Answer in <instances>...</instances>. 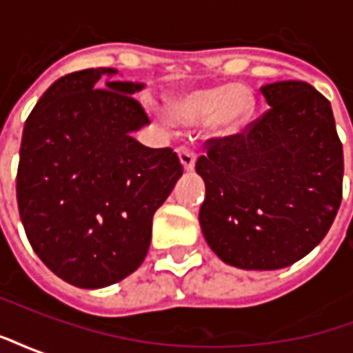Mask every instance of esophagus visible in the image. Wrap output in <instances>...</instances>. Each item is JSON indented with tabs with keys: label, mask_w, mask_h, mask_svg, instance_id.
I'll return each instance as SVG.
<instances>
[{
	"label": "esophagus",
	"mask_w": 353,
	"mask_h": 353,
	"mask_svg": "<svg viewBox=\"0 0 353 353\" xmlns=\"http://www.w3.org/2000/svg\"><path fill=\"white\" fill-rule=\"evenodd\" d=\"M177 154H179V161H181V166H183L185 170H192L194 168V162H196V154H194V151H192L191 147H179L177 149Z\"/></svg>",
	"instance_id": "obj_1"
}]
</instances>
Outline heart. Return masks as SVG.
<instances>
[{
    "label": "heart",
    "instance_id": "obj_1",
    "mask_svg": "<svg viewBox=\"0 0 353 353\" xmlns=\"http://www.w3.org/2000/svg\"><path fill=\"white\" fill-rule=\"evenodd\" d=\"M168 121L191 128L206 121L215 134H234L255 113V96L244 85H210L185 88L164 100Z\"/></svg>",
    "mask_w": 353,
    "mask_h": 353
}]
</instances>
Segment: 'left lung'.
I'll return each instance as SVG.
<instances>
[{
    "mask_svg": "<svg viewBox=\"0 0 353 353\" xmlns=\"http://www.w3.org/2000/svg\"><path fill=\"white\" fill-rule=\"evenodd\" d=\"M270 109L196 161L200 227L212 252L244 270H278L316 248L342 200V143L331 103L304 81L261 87Z\"/></svg>",
    "mask_w": 353,
    "mask_h": 353,
    "instance_id": "left-lung-1",
    "label": "left lung"
}]
</instances>
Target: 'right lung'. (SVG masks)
Masks as SVG:
<instances>
[{
    "label": "right lung",
    "instance_id": "add662e5",
    "mask_svg": "<svg viewBox=\"0 0 353 353\" xmlns=\"http://www.w3.org/2000/svg\"><path fill=\"white\" fill-rule=\"evenodd\" d=\"M111 68L64 75L28 117L17 200L37 257L75 288L100 289L138 268L153 215L183 174L177 154L134 139L149 124L132 94L143 83L105 81Z\"/></svg>",
    "mask_w": 353,
    "mask_h": 353
}]
</instances>
